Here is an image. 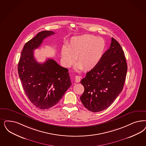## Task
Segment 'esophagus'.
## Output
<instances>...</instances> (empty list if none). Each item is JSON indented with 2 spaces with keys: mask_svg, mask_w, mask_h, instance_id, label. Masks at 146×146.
<instances>
[{
  "mask_svg": "<svg viewBox=\"0 0 146 146\" xmlns=\"http://www.w3.org/2000/svg\"><path fill=\"white\" fill-rule=\"evenodd\" d=\"M80 76H76L75 77V81L76 82H79L80 81Z\"/></svg>",
  "mask_w": 146,
  "mask_h": 146,
  "instance_id": "1",
  "label": "esophagus"
}]
</instances>
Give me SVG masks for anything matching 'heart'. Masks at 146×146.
<instances>
[{"label":"heart","instance_id":"1","mask_svg":"<svg viewBox=\"0 0 146 146\" xmlns=\"http://www.w3.org/2000/svg\"><path fill=\"white\" fill-rule=\"evenodd\" d=\"M105 47V41L101 37L92 35L74 37L70 40L67 47H62L61 60L66 67H70L76 58L77 68L91 70L100 62Z\"/></svg>","mask_w":146,"mask_h":146}]
</instances>
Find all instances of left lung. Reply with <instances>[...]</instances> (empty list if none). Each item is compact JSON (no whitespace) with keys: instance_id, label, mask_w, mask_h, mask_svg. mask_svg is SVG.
<instances>
[{"instance_id":"8db88e82","label":"left lung","mask_w":146,"mask_h":146,"mask_svg":"<svg viewBox=\"0 0 146 146\" xmlns=\"http://www.w3.org/2000/svg\"><path fill=\"white\" fill-rule=\"evenodd\" d=\"M111 39L110 48L99 64L80 81L85 88L81 101L93 112L111 106L122 91L126 80L127 65L124 52L115 39Z\"/></svg>"}]
</instances>
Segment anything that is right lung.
<instances>
[{
	"instance_id": "add662e5",
	"label": "right lung",
	"mask_w": 146,
	"mask_h": 146,
	"mask_svg": "<svg viewBox=\"0 0 146 146\" xmlns=\"http://www.w3.org/2000/svg\"><path fill=\"white\" fill-rule=\"evenodd\" d=\"M55 33L43 31L27 42L21 51L18 72L26 95L36 107L46 110L55 105L71 86L68 69L53 59L38 62L34 50L43 40Z\"/></svg>"
}]
</instances>
